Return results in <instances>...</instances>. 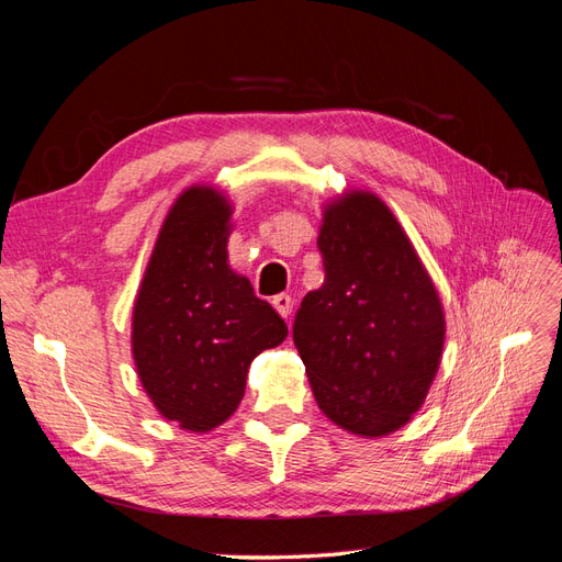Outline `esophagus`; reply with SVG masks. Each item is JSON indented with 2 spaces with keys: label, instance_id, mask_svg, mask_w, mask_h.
Listing matches in <instances>:
<instances>
[{
  "label": "esophagus",
  "instance_id": "1",
  "mask_svg": "<svg viewBox=\"0 0 562 562\" xmlns=\"http://www.w3.org/2000/svg\"><path fill=\"white\" fill-rule=\"evenodd\" d=\"M271 304H274V310H277L283 318L291 316V307H293V300H291V295L281 293V295H277V297H271Z\"/></svg>",
  "mask_w": 562,
  "mask_h": 562
}]
</instances>
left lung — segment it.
Returning <instances> with one entry per match:
<instances>
[{
	"label": "left lung",
	"mask_w": 562,
	"mask_h": 562,
	"mask_svg": "<svg viewBox=\"0 0 562 562\" xmlns=\"http://www.w3.org/2000/svg\"><path fill=\"white\" fill-rule=\"evenodd\" d=\"M326 279L304 295L293 342L314 398L339 429L380 438L427 398L446 342V314L427 267L386 203L349 190L323 206Z\"/></svg>",
	"instance_id": "obj_1"
}]
</instances>
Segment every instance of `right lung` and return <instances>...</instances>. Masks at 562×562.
<instances>
[{
  "label": "right lung",
  "mask_w": 562,
  "mask_h": 562,
  "mask_svg": "<svg viewBox=\"0 0 562 562\" xmlns=\"http://www.w3.org/2000/svg\"><path fill=\"white\" fill-rule=\"evenodd\" d=\"M232 203L211 184L176 199L133 302L135 370L157 413L190 434L213 431L239 407L250 361L288 328L229 267Z\"/></svg>",
  "instance_id": "right-lung-1"
}]
</instances>
